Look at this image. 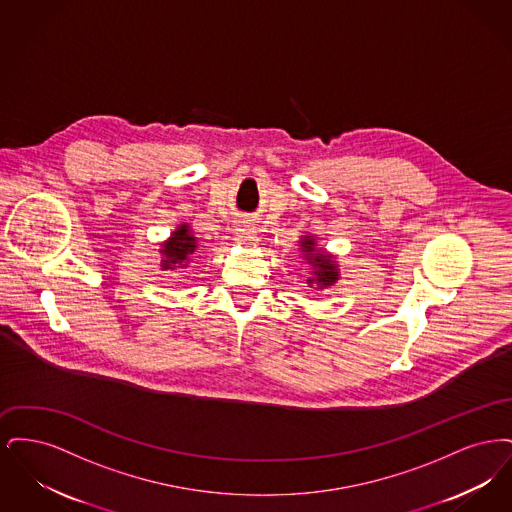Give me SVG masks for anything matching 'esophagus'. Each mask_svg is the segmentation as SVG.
Masks as SVG:
<instances>
[{
    "label": "esophagus",
    "mask_w": 512,
    "mask_h": 512,
    "mask_svg": "<svg viewBox=\"0 0 512 512\" xmlns=\"http://www.w3.org/2000/svg\"><path fill=\"white\" fill-rule=\"evenodd\" d=\"M234 240L238 244H255L257 240V234H255V228L249 224V222H242L238 228H236V234H234Z\"/></svg>",
    "instance_id": "34e87169"
}]
</instances>
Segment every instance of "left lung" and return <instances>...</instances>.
I'll list each match as a JSON object with an SVG mask.
<instances>
[{"instance_id": "obj_1", "label": "left lung", "mask_w": 512, "mask_h": 512, "mask_svg": "<svg viewBox=\"0 0 512 512\" xmlns=\"http://www.w3.org/2000/svg\"><path fill=\"white\" fill-rule=\"evenodd\" d=\"M301 247L307 253V263H313V267L317 268L315 278H311L309 284L317 282V284H320V288L334 284L338 280V272H336L334 263L330 261V257H326L322 253H315V242L309 240V238H305L301 242Z\"/></svg>"}]
</instances>
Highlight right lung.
<instances>
[{"label":"right lung","mask_w":512,"mask_h":512,"mask_svg":"<svg viewBox=\"0 0 512 512\" xmlns=\"http://www.w3.org/2000/svg\"><path fill=\"white\" fill-rule=\"evenodd\" d=\"M195 238L188 230V224H182L167 244L163 245V268H184L188 257L194 253Z\"/></svg>","instance_id":"right-lung-1"}]
</instances>
